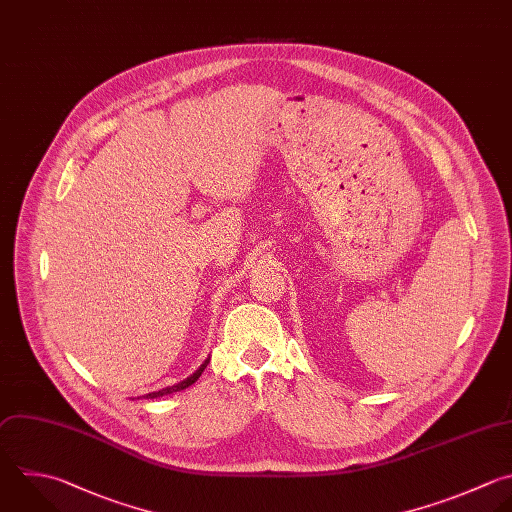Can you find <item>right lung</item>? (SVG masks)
Here are the masks:
<instances>
[{
  "mask_svg": "<svg viewBox=\"0 0 512 512\" xmlns=\"http://www.w3.org/2000/svg\"><path fill=\"white\" fill-rule=\"evenodd\" d=\"M208 362L210 360H206L190 378H186V380H182V382H178V384H174V386H168V388H162V390H158V392H150V394H146L144 398H160V396H166V394H172V392H180V390H184V388H188V386H192L200 376H202V372H204V368L208 366Z\"/></svg>",
  "mask_w": 512,
  "mask_h": 512,
  "instance_id": "add662e5",
  "label": "right lung"
}]
</instances>
